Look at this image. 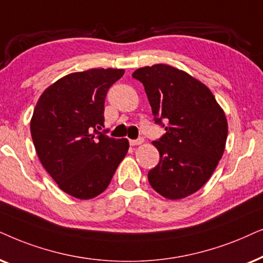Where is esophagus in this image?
Listing matches in <instances>:
<instances>
[{
	"label": "esophagus",
	"mask_w": 263,
	"mask_h": 263,
	"mask_svg": "<svg viewBox=\"0 0 263 263\" xmlns=\"http://www.w3.org/2000/svg\"><path fill=\"white\" fill-rule=\"evenodd\" d=\"M143 142H144V141H143V138H138V139H129V144H131L132 146H136V145L142 144Z\"/></svg>",
	"instance_id": "obj_1"
}]
</instances>
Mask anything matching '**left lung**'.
Listing matches in <instances>:
<instances>
[{
	"label": "left lung",
	"mask_w": 263,
	"mask_h": 263,
	"mask_svg": "<svg viewBox=\"0 0 263 263\" xmlns=\"http://www.w3.org/2000/svg\"><path fill=\"white\" fill-rule=\"evenodd\" d=\"M132 77L144 85L156 124L167 122L166 134L153 142L160 162L149 171V183L164 198L187 197L207 183L222 157L225 111L208 86L173 66H146Z\"/></svg>",
	"instance_id": "left-lung-1"
}]
</instances>
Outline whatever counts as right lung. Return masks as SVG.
Instances as JSON below:
<instances>
[{"label":"right lung","instance_id":"1","mask_svg":"<svg viewBox=\"0 0 263 263\" xmlns=\"http://www.w3.org/2000/svg\"><path fill=\"white\" fill-rule=\"evenodd\" d=\"M121 68H91L62 77L43 91L31 118L38 159L58 186L78 199L106 190L128 150L126 138L100 134L107 91Z\"/></svg>","mask_w":263,"mask_h":263}]
</instances>
